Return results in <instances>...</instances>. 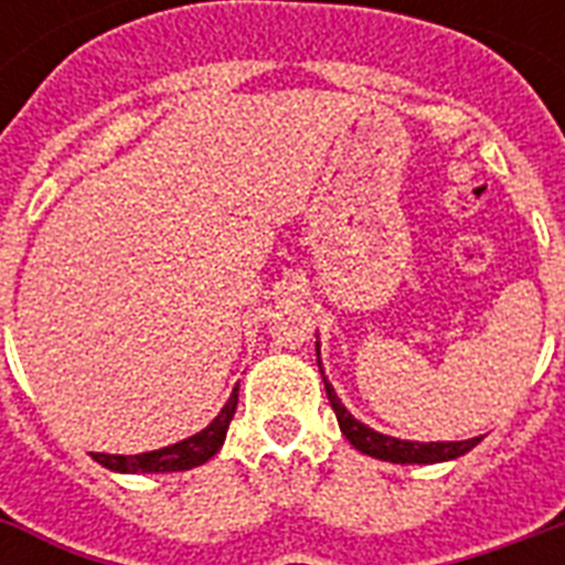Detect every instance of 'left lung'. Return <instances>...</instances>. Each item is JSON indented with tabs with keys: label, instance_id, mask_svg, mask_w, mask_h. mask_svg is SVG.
I'll return each instance as SVG.
<instances>
[{
	"label": "left lung",
	"instance_id": "8db88e82",
	"mask_svg": "<svg viewBox=\"0 0 565 565\" xmlns=\"http://www.w3.org/2000/svg\"><path fill=\"white\" fill-rule=\"evenodd\" d=\"M317 366L319 375H322V384H326L328 402L334 407L337 422H340V430L343 437L352 443L358 451L375 457V460H386V463H446V460H457L463 457L466 451H472L483 437L460 439V443H419V439H398L390 437V434H381V430L363 425L361 419H354L352 411L340 402V395L334 393V386L328 384L326 372H322V361H319V343H317Z\"/></svg>",
	"mask_w": 565,
	"mask_h": 565
}]
</instances>
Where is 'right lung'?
<instances>
[{
    "label": "right lung",
    "instance_id": "add662e5",
    "mask_svg": "<svg viewBox=\"0 0 565 565\" xmlns=\"http://www.w3.org/2000/svg\"><path fill=\"white\" fill-rule=\"evenodd\" d=\"M237 393L239 384H234L228 402L222 404V411L216 413V419L202 428L193 437L181 439V443H172V446L154 448V451H143V455H93L96 463H102L110 472L122 475H152V472H184V469H193V466L207 463L216 451L225 443V434H228V425L234 419V411H237Z\"/></svg>",
    "mask_w": 565,
    "mask_h": 565
}]
</instances>
